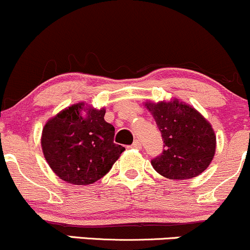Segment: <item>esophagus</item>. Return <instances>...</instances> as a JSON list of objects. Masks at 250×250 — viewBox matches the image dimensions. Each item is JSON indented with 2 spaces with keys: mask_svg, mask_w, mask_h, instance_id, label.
Returning <instances> with one entry per match:
<instances>
[{
  "mask_svg": "<svg viewBox=\"0 0 250 250\" xmlns=\"http://www.w3.org/2000/svg\"><path fill=\"white\" fill-rule=\"evenodd\" d=\"M130 148H134V149H140L141 148V144H140V141L139 140H135L134 141V143L132 144V145L129 146Z\"/></svg>",
  "mask_w": 250,
  "mask_h": 250,
  "instance_id": "1",
  "label": "esophagus"
}]
</instances>
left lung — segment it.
Listing matches in <instances>:
<instances>
[{
    "mask_svg": "<svg viewBox=\"0 0 250 250\" xmlns=\"http://www.w3.org/2000/svg\"><path fill=\"white\" fill-rule=\"evenodd\" d=\"M164 140V149L151 160L170 180H188L204 172L215 152L214 130L199 111L178 101L146 103Z\"/></svg>",
    "mask_w": 250,
    "mask_h": 250,
    "instance_id": "obj_1",
    "label": "left lung"
}]
</instances>
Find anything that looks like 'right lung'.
<instances>
[{
  "label": "right lung",
  "instance_id": "obj_1",
  "mask_svg": "<svg viewBox=\"0 0 250 250\" xmlns=\"http://www.w3.org/2000/svg\"><path fill=\"white\" fill-rule=\"evenodd\" d=\"M85 115H82V111ZM105 109L74 104L50 118L42 133V149L60 178L91 185L109 172L125 147L114 143L115 128L104 120Z\"/></svg>",
  "mask_w": 250,
  "mask_h": 250
}]
</instances>
